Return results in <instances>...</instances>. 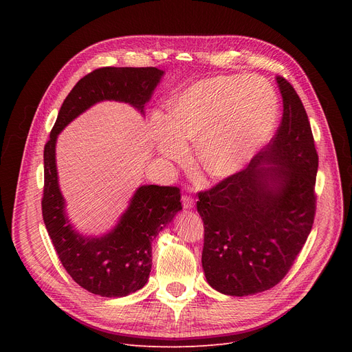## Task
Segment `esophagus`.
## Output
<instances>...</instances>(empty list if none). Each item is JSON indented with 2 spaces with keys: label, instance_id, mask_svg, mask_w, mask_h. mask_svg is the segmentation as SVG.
<instances>
[{
  "label": "esophagus",
  "instance_id": "1",
  "mask_svg": "<svg viewBox=\"0 0 352 352\" xmlns=\"http://www.w3.org/2000/svg\"><path fill=\"white\" fill-rule=\"evenodd\" d=\"M195 206V199L191 195H182V207L186 210H191Z\"/></svg>",
  "mask_w": 352,
  "mask_h": 352
}]
</instances>
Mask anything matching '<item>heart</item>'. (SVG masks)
<instances>
[{
	"label": "heart",
	"mask_w": 352,
	"mask_h": 352,
	"mask_svg": "<svg viewBox=\"0 0 352 352\" xmlns=\"http://www.w3.org/2000/svg\"><path fill=\"white\" fill-rule=\"evenodd\" d=\"M278 117L274 88L260 77L224 76L199 81L174 98L166 121L153 118V137L168 160L194 142L195 164L208 177L232 175L270 137Z\"/></svg>",
	"instance_id": "b5f03b06"
}]
</instances>
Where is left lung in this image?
I'll use <instances>...</instances> for the list:
<instances>
[{"instance_id":"left-lung-1","label":"left lung","mask_w":352,"mask_h":352,"mask_svg":"<svg viewBox=\"0 0 352 352\" xmlns=\"http://www.w3.org/2000/svg\"><path fill=\"white\" fill-rule=\"evenodd\" d=\"M284 113L276 134L248 166L199 191L202 268L208 284L245 297L278 284L311 232L317 210L318 154L305 108L276 77ZM272 164V167H264Z\"/></svg>"}]
</instances>
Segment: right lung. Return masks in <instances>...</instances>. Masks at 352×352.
<instances>
[{
    "instance_id": "obj_1",
    "label": "right lung",
    "mask_w": 352,
    "mask_h": 352,
    "mask_svg": "<svg viewBox=\"0 0 352 352\" xmlns=\"http://www.w3.org/2000/svg\"><path fill=\"white\" fill-rule=\"evenodd\" d=\"M164 71L155 67H104L82 77L64 100L50 140L44 146L43 218L52 245L71 278L101 297H125L141 289L151 272V241L182 210L177 187L142 186L122 214L118 226L101 238L72 230L58 187L55 142L74 118L96 102H128L144 114Z\"/></svg>"
}]
</instances>
